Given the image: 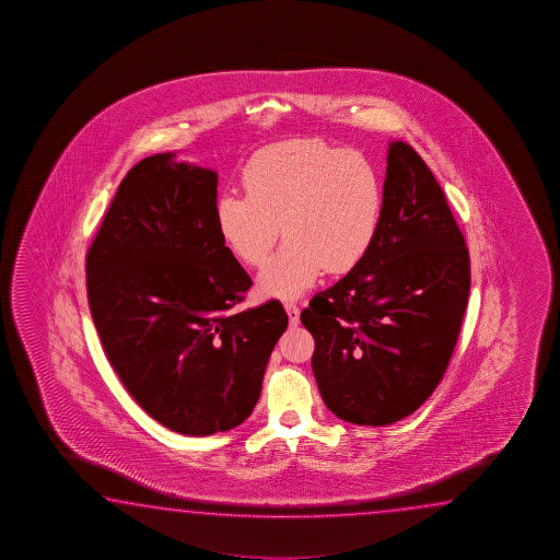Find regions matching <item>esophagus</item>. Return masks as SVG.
<instances>
[{
	"instance_id": "1",
	"label": "esophagus",
	"mask_w": 560,
	"mask_h": 560,
	"mask_svg": "<svg viewBox=\"0 0 560 560\" xmlns=\"http://www.w3.org/2000/svg\"><path fill=\"white\" fill-rule=\"evenodd\" d=\"M285 313H288V319H290V325L295 327L298 323H300V307L294 304H285Z\"/></svg>"
}]
</instances>
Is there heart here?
I'll list each match as a JSON object with an SVG mask.
<instances>
[{"label":"heart","mask_w":560,"mask_h":560,"mask_svg":"<svg viewBox=\"0 0 560 560\" xmlns=\"http://www.w3.org/2000/svg\"><path fill=\"white\" fill-rule=\"evenodd\" d=\"M241 180L247 196H219L215 229L238 262L258 268L282 228L288 243L258 276L268 298L295 300L325 270L349 272L376 241L384 186L362 152L322 139L275 142L248 159Z\"/></svg>","instance_id":"heart-1"}]
</instances>
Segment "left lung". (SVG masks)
Returning <instances> with one entry per match:
<instances>
[{"instance_id": "left-lung-1", "label": "left lung", "mask_w": 560, "mask_h": 560, "mask_svg": "<svg viewBox=\"0 0 560 560\" xmlns=\"http://www.w3.org/2000/svg\"><path fill=\"white\" fill-rule=\"evenodd\" d=\"M468 290L470 256L445 194L416 149L389 142L374 245L302 312L325 406L357 425L413 413L445 374Z\"/></svg>"}]
</instances>
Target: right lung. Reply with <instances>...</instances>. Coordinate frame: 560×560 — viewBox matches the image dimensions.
<instances>
[{
	"mask_svg": "<svg viewBox=\"0 0 560 560\" xmlns=\"http://www.w3.org/2000/svg\"><path fill=\"white\" fill-rule=\"evenodd\" d=\"M152 154L127 172L85 255L105 357L152 419L182 435L241 425L288 327L278 300L235 305L250 276L221 243L218 174Z\"/></svg>",
	"mask_w": 560,
	"mask_h": 560,
	"instance_id": "add662e5",
	"label": "right lung"
}]
</instances>
